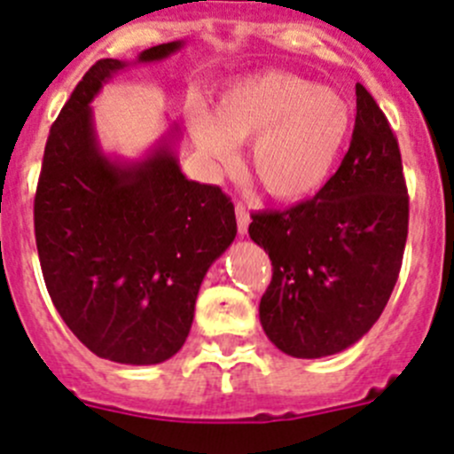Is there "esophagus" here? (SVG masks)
Returning a JSON list of instances; mask_svg holds the SVG:
<instances>
[{"label": "esophagus", "mask_w": 454, "mask_h": 454, "mask_svg": "<svg viewBox=\"0 0 454 454\" xmlns=\"http://www.w3.org/2000/svg\"><path fill=\"white\" fill-rule=\"evenodd\" d=\"M236 218H238V231L245 236L247 229H249V214H247L245 205H240V203L236 205Z\"/></svg>", "instance_id": "esophagus-1"}]
</instances>
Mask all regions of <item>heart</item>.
<instances>
[{
	"label": "heart",
	"instance_id": "b5f03b06",
	"mask_svg": "<svg viewBox=\"0 0 454 454\" xmlns=\"http://www.w3.org/2000/svg\"><path fill=\"white\" fill-rule=\"evenodd\" d=\"M351 125L344 94L286 70L231 81L218 92L214 112L200 103L187 107L196 147L229 168L236 163V145L251 141V176L282 203L311 199L331 181Z\"/></svg>",
	"mask_w": 454,
	"mask_h": 454
}]
</instances>
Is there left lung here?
I'll list each match as a JSON object with an SVG mask.
<instances>
[{"instance_id":"1","label":"left lung","mask_w":454,"mask_h":454,"mask_svg":"<svg viewBox=\"0 0 454 454\" xmlns=\"http://www.w3.org/2000/svg\"><path fill=\"white\" fill-rule=\"evenodd\" d=\"M351 145L313 199L258 212L249 236L271 258L260 300L267 338L291 357H326L371 331L388 302L408 236L397 138L362 83Z\"/></svg>"}]
</instances>
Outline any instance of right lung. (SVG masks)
<instances>
[{"instance_id": "obj_1", "label": "right lung", "mask_w": 454, "mask_h": 454, "mask_svg": "<svg viewBox=\"0 0 454 454\" xmlns=\"http://www.w3.org/2000/svg\"><path fill=\"white\" fill-rule=\"evenodd\" d=\"M181 48L152 46L134 64ZM128 66L97 61L52 123L35 238L52 304L79 342L103 360L147 366L185 344L200 282L236 238V214L221 187L181 172L176 125L138 160L101 150L90 103Z\"/></svg>"}]
</instances>
